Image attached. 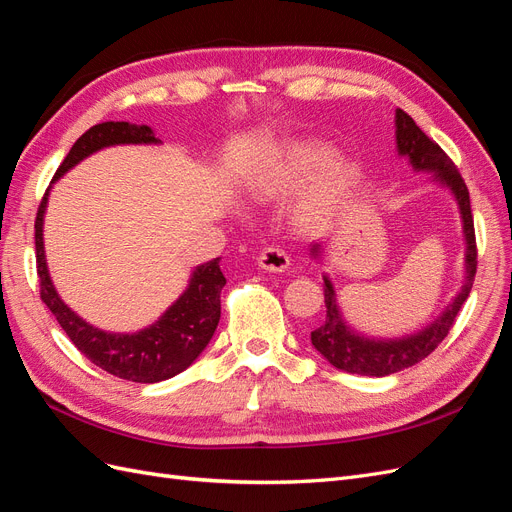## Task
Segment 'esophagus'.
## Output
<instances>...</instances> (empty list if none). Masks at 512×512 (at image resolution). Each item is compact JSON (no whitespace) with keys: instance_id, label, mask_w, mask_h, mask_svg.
Here are the masks:
<instances>
[{"instance_id":"obj_1","label":"esophagus","mask_w":512,"mask_h":512,"mask_svg":"<svg viewBox=\"0 0 512 512\" xmlns=\"http://www.w3.org/2000/svg\"><path fill=\"white\" fill-rule=\"evenodd\" d=\"M258 267L271 271V273H284L290 267V256L282 250V247H265L258 254Z\"/></svg>"}]
</instances>
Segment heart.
Returning a JSON list of instances; mask_svg holds the SVG:
<instances>
[{"instance_id":"heart-1","label":"heart","mask_w":512,"mask_h":512,"mask_svg":"<svg viewBox=\"0 0 512 512\" xmlns=\"http://www.w3.org/2000/svg\"><path fill=\"white\" fill-rule=\"evenodd\" d=\"M331 158V147L316 138L284 143L247 183V194L262 203L284 200L299 194L315 177L301 200V222L309 228L329 224L352 196L359 168L342 158Z\"/></svg>"}]
</instances>
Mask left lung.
Segmentation results:
<instances>
[{
	"mask_svg": "<svg viewBox=\"0 0 512 512\" xmlns=\"http://www.w3.org/2000/svg\"><path fill=\"white\" fill-rule=\"evenodd\" d=\"M395 143L399 156L408 158L416 173H431V179L440 183L457 200L463 224V241H466V254H463L466 256V262H463L466 265V275H463L461 290L436 320L429 322L421 331L395 339L367 337L354 331L344 320L342 309L337 305L333 282L329 280V275H322L327 318L322 320L318 329L312 331L314 348L337 369L348 371V374L376 378L412 367L438 348V344L451 331L463 301L468 299L476 275V237L470 209V192L466 183H463L459 170L455 168L451 158L401 108L395 111ZM309 256L316 260L322 258V243H314L309 247Z\"/></svg>",
	"mask_w": 512,
	"mask_h": 512,
	"instance_id": "left-lung-1",
	"label": "left lung"
}]
</instances>
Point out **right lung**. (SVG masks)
I'll return each mask as SVG.
<instances>
[{
	"label": "right lung",
	"instance_id": "1",
	"mask_svg": "<svg viewBox=\"0 0 512 512\" xmlns=\"http://www.w3.org/2000/svg\"><path fill=\"white\" fill-rule=\"evenodd\" d=\"M149 126H136L128 121H104L89 128L76 141L57 168L53 183L64 177L91 153L115 145H158ZM51 190V188H49ZM46 190L36 215V262L40 277V297L66 331L70 342L87 359L117 378L130 382L153 384L181 374L207 348L220 322V292L226 277L220 271V258H213L192 271L188 288L166 312L149 327L136 333H108L83 320L61 301L46 267L44 256V213L49 203Z\"/></svg>",
	"mask_w": 512,
	"mask_h": 512
}]
</instances>
